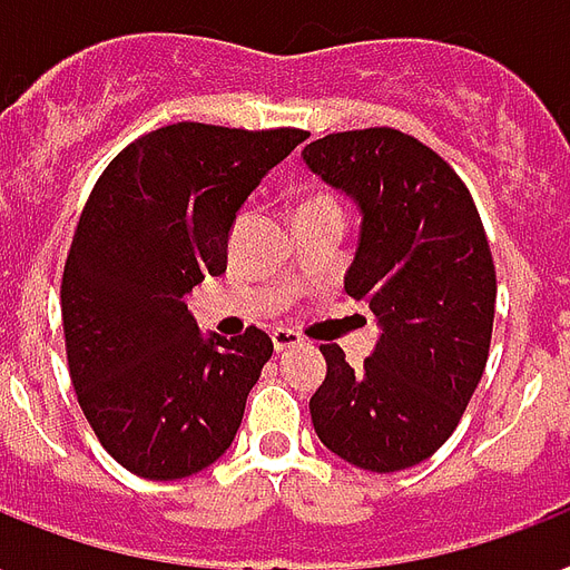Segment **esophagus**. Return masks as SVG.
I'll return each instance as SVG.
<instances>
[{
    "mask_svg": "<svg viewBox=\"0 0 570 570\" xmlns=\"http://www.w3.org/2000/svg\"><path fill=\"white\" fill-rule=\"evenodd\" d=\"M271 335H273V347H276V351H288V347L303 345V338H299L294 330H285V326H276Z\"/></svg>",
    "mask_w": 570,
    "mask_h": 570,
    "instance_id": "1",
    "label": "esophagus"
}]
</instances>
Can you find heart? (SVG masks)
Returning <instances> with one entry per match:
<instances>
[{
    "mask_svg": "<svg viewBox=\"0 0 570 570\" xmlns=\"http://www.w3.org/2000/svg\"><path fill=\"white\" fill-rule=\"evenodd\" d=\"M299 210H338V207H335L333 198L324 196V193H317V196L306 198V202L299 205Z\"/></svg>",
    "mask_w": 570,
    "mask_h": 570,
    "instance_id": "heart-1",
    "label": "heart"
}]
</instances>
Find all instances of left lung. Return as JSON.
I'll return each instance as SVG.
<instances>
[{
  "label": "left lung",
  "mask_w": 570,
  "mask_h": 570,
  "mask_svg": "<svg viewBox=\"0 0 570 570\" xmlns=\"http://www.w3.org/2000/svg\"><path fill=\"white\" fill-rule=\"evenodd\" d=\"M303 163L360 210L345 291L377 317L360 368L321 345L312 425L347 464L399 473L452 436L482 381L497 303L491 246L461 178L413 136L333 134L306 145Z\"/></svg>",
  "instance_id": "obj_1"
}]
</instances>
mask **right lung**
Returning a JSON list of instances; mask_svg holds the SVG:
<instances>
[{"label": "right lung", "instance_id": "right-lung-1", "mask_svg": "<svg viewBox=\"0 0 570 570\" xmlns=\"http://www.w3.org/2000/svg\"><path fill=\"white\" fill-rule=\"evenodd\" d=\"M306 139L178 121L97 178L61 276V321L79 407L130 473L187 479L235 440L271 335H205L187 297L225 273L244 202Z\"/></svg>", "mask_w": 570, "mask_h": 570}]
</instances>
